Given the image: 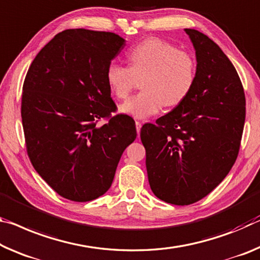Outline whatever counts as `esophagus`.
Returning <instances> with one entry per match:
<instances>
[{"mask_svg": "<svg viewBox=\"0 0 260 260\" xmlns=\"http://www.w3.org/2000/svg\"><path fill=\"white\" fill-rule=\"evenodd\" d=\"M135 126H137V132H138V135L140 134V131H141V127H142V123L140 121H135Z\"/></svg>", "mask_w": 260, "mask_h": 260, "instance_id": "34e87169", "label": "esophagus"}]
</instances>
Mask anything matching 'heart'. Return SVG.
<instances>
[{
  "label": "heart",
  "instance_id": "obj_1",
  "mask_svg": "<svg viewBox=\"0 0 260 260\" xmlns=\"http://www.w3.org/2000/svg\"><path fill=\"white\" fill-rule=\"evenodd\" d=\"M129 67L112 62L106 68V82L118 100H125L143 78V91L120 106L122 113L147 118L164 105L175 108L186 100L197 80V62L191 53L180 51L174 44L149 38L129 49Z\"/></svg>",
  "mask_w": 260,
  "mask_h": 260
}]
</instances>
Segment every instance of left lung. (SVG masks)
<instances>
[{"label": "left lung", "mask_w": 260, "mask_h": 260, "mask_svg": "<svg viewBox=\"0 0 260 260\" xmlns=\"http://www.w3.org/2000/svg\"><path fill=\"white\" fill-rule=\"evenodd\" d=\"M197 56V80L182 104L142 126L150 188L168 204H194L229 174L245 121L241 78L207 36L185 28Z\"/></svg>", "instance_id": "left-lung-1"}]
</instances>
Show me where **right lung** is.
I'll return each mask as SVG.
<instances>
[{
	"label": "right lung",
	"instance_id": "1",
	"mask_svg": "<svg viewBox=\"0 0 260 260\" xmlns=\"http://www.w3.org/2000/svg\"><path fill=\"white\" fill-rule=\"evenodd\" d=\"M125 46L120 36L69 28L41 48L22 93L26 151L45 182L66 199L104 194L123 150L137 138L133 118L112 115L106 68ZM101 118L107 120L102 126Z\"/></svg>",
	"mask_w": 260,
	"mask_h": 260
}]
</instances>
